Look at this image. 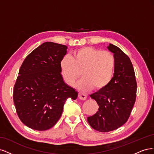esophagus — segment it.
I'll return each mask as SVG.
<instances>
[{"label": "esophagus", "mask_w": 154, "mask_h": 154, "mask_svg": "<svg viewBox=\"0 0 154 154\" xmlns=\"http://www.w3.org/2000/svg\"><path fill=\"white\" fill-rule=\"evenodd\" d=\"M87 96L86 94H83V93H82V92H80V93H79V94H78L79 99L81 100H85L87 99Z\"/></svg>", "instance_id": "esophagus-1"}]
</instances>
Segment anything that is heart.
<instances>
[{
	"mask_svg": "<svg viewBox=\"0 0 154 154\" xmlns=\"http://www.w3.org/2000/svg\"><path fill=\"white\" fill-rule=\"evenodd\" d=\"M114 67V57L110 52L91 47L74 51L71 58L66 57L60 62L62 76L69 85L74 84L81 71L82 78L76 84L81 91H87L92 86L99 90L108 85Z\"/></svg>",
	"mask_w": 154,
	"mask_h": 154,
	"instance_id": "1",
	"label": "heart"
}]
</instances>
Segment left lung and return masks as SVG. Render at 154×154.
Returning a JSON list of instances; mask_svg holds the SVG:
<instances>
[{"instance_id":"1","label":"left lung","mask_w":154,"mask_h":154,"mask_svg":"<svg viewBox=\"0 0 154 154\" xmlns=\"http://www.w3.org/2000/svg\"><path fill=\"white\" fill-rule=\"evenodd\" d=\"M107 49L114 54V76L108 85L91 94L99 108L95 114L87 118L91 127L101 132L112 131L127 122L137 91L134 70L128 56L112 44Z\"/></svg>"}]
</instances>
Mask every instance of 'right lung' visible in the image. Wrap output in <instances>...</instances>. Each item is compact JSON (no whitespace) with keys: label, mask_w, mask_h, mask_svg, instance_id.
<instances>
[{"label":"right lung","mask_w":154,"mask_h":154,"mask_svg":"<svg viewBox=\"0 0 154 154\" xmlns=\"http://www.w3.org/2000/svg\"><path fill=\"white\" fill-rule=\"evenodd\" d=\"M67 47L44 42L27 55L19 70L13 91L17 113L27 127L39 131L53 127L65 102L78 93L63 81L60 62Z\"/></svg>","instance_id":"1"}]
</instances>
